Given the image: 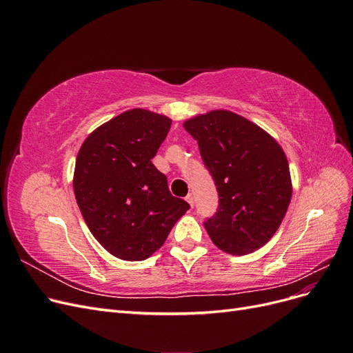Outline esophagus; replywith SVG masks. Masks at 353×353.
Masks as SVG:
<instances>
[{
    "instance_id": "34e87169",
    "label": "esophagus",
    "mask_w": 353,
    "mask_h": 353,
    "mask_svg": "<svg viewBox=\"0 0 353 353\" xmlns=\"http://www.w3.org/2000/svg\"><path fill=\"white\" fill-rule=\"evenodd\" d=\"M185 200L188 201V205H190L191 208H194V196H193V194H188V196L185 197Z\"/></svg>"
}]
</instances>
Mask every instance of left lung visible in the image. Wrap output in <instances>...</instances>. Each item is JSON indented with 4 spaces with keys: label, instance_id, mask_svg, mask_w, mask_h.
Returning <instances> with one entry per match:
<instances>
[{
    "label": "left lung",
    "instance_id": "obj_1",
    "mask_svg": "<svg viewBox=\"0 0 353 353\" xmlns=\"http://www.w3.org/2000/svg\"><path fill=\"white\" fill-rule=\"evenodd\" d=\"M215 181L219 205L205 221L212 241L230 254L268 243L292 200V179L280 144L262 128L228 110L184 122Z\"/></svg>",
    "mask_w": 353,
    "mask_h": 353
}]
</instances>
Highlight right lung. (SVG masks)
<instances>
[{"label":"right lung","instance_id":"obj_1","mask_svg":"<svg viewBox=\"0 0 353 353\" xmlns=\"http://www.w3.org/2000/svg\"><path fill=\"white\" fill-rule=\"evenodd\" d=\"M163 114L132 109L99 126L77 157L73 191L92 236L113 256L144 261L190 205L170 194L152 159L170 130Z\"/></svg>","mask_w":353,"mask_h":353}]
</instances>
